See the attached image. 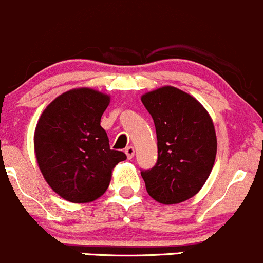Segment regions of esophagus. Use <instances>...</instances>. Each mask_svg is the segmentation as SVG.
Instances as JSON below:
<instances>
[{
    "mask_svg": "<svg viewBox=\"0 0 263 263\" xmlns=\"http://www.w3.org/2000/svg\"><path fill=\"white\" fill-rule=\"evenodd\" d=\"M124 153H126L127 158L132 159V158H134V155H135V148L132 146H127L126 148H124Z\"/></svg>",
    "mask_w": 263,
    "mask_h": 263,
    "instance_id": "esophagus-1",
    "label": "esophagus"
}]
</instances>
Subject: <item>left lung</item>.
<instances>
[{
  "label": "left lung",
  "instance_id": "obj_1",
  "mask_svg": "<svg viewBox=\"0 0 263 263\" xmlns=\"http://www.w3.org/2000/svg\"><path fill=\"white\" fill-rule=\"evenodd\" d=\"M154 119L158 160L141 171L148 195L164 205L195 196L205 184L216 156V134L208 110L187 92L163 86L142 95Z\"/></svg>",
  "mask_w": 263,
  "mask_h": 263
}]
</instances>
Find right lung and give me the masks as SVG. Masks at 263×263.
I'll list each match as a JSON object with an SVG mask.
<instances>
[{
  "label": "right lung",
  "instance_id": "obj_1",
  "mask_svg": "<svg viewBox=\"0 0 263 263\" xmlns=\"http://www.w3.org/2000/svg\"><path fill=\"white\" fill-rule=\"evenodd\" d=\"M109 97L97 90H70L55 98L39 118L34 135L36 160L55 193L75 203L91 202L109 185L113 168L126 160L112 150L100 118Z\"/></svg>",
  "mask_w": 263,
  "mask_h": 263
}]
</instances>
